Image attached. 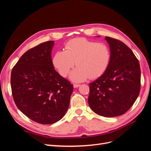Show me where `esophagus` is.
Here are the masks:
<instances>
[{
    "label": "esophagus",
    "mask_w": 151,
    "mask_h": 151,
    "mask_svg": "<svg viewBox=\"0 0 151 151\" xmlns=\"http://www.w3.org/2000/svg\"><path fill=\"white\" fill-rule=\"evenodd\" d=\"M73 86H74V88H78V87L80 86V84H73Z\"/></svg>",
    "instance_id": "1"
}]
</instances>
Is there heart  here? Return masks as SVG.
Instances as JSON below:
<instances>
[{
	"label": "heart",
	"mask_w": 151,
	"mask_h": 151,
	"mask_svg": "<svg viewBox=\"0 0 151 151\" xmlns=\"http://www.w3.org/2000/svg\"><path fill=\"white\" fill-rule=\"evenodd\" d=\"M111 53L106 44L98 43L84 38L73 39L65 45V50L55 53L53 65L63 77H66L72 68L70 79L81 82L94 79L106 71L110 63Z\"/></svg>",
	"instance_id": "b5f03b06"
}]
</instances>
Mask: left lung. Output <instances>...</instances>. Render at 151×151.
<instances>
[{"label": "left lung", "instance_id": "obj_1", "mask_svg": "<svg viewBox=\"0 0 151 151\" xmlns=\"http://www.w3.org/2000/svg\"><path fill=\"white\" fill-rule=\"evenodd\" d=\"M111 53L104 74L89 84L88 103L96 113L104 117L123 115L132 106L140 90L138 59L121 41L106 36Z\"/></svg>", "mask_w": 151, "mask_h": 151}]
</instances>
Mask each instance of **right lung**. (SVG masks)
I'll list each match as a JSON object with an SVG mask.
<instances>
[{
  "label": "right lung",
  "instance_id": "obj_1",
  "mask_svg": "<svg viewBox=\"0 0 151 151\" xmlns=\"http://www.w3.org/2000/svg\"><path fill=\"white\" fill-rule=\"evenodd\" d=\"M53 41L26 52L14 66L11 85L15 104L27 117L40 124L62 119L69 106L74 87L55 70Z\"/></svg>",
  "mask_w": 151,
  "mask_h": 151
}]
</instances>
